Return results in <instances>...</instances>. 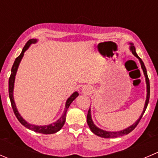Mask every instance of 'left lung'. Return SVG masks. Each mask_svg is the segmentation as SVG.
<instances>
[{
    "label": "left lung",
    "mask_w": 158,
    "mask_h": 158,
    "mask_svg": "<svg viewBox=\"0 0 158 158\" xmlns=\"http://www.w3.org/2000/svg\"><path fill=\"white\" fill-rule=\"evenodd\" d=\"M131 51L132 52L133 54L139 59L140 60V64H141V68L143 69V73H144V76L145 78H146V82H147V91H148V94H147V99H146V102H145V106H144V108H143V111L142 113L141 116H140L139 118V120L136 122L135 123L131 126L130 127L127 128V129L123 130V131H118V132H109V131H102V130L99 129L98 127H96V126L94 125L93 123V120H92V118H91V112H90V109L88 111V114H87V123H88L89 127L90 130L92 131V132L93 134H95L96 135L99 136V137H103V138H114V137H120V136H123V135H126V134H128L129 133H131V131H134L136 127L137 126V124L139 123L140 120H141L142 116H143V113H144L145 110H146L147 106L148 105V102H149V99H150V81H149V78L148 76V73H147V69H146V67H145L144 64H143V61L141 60L140 57L137 56V52H136V49H135V47L133 45V44H131Z\"/></svg>",
    "instance_id": "obj_1"
}]
</instances>
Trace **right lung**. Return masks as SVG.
Listing matches in <instances>:
<instances>
[{
	"instance_id": "1",
	"label": "right lung",
	"mask_w": 158,
	"mask_h": 158,
	"mask_svg": "<svg viewBox=\"0 0 158 158\" xmlns=\"http://www.w3.org/2000/svg\"><path fill=\"white\" fill-rule=\"evenodd\" d=\"M37 41L35 39H30L27 42V43L25 44V45L23 48L22 52L20 54L19 56L16 58L15 62H14L13 65H12L11 68V73H10V78H9L8 81V92H9V97H10V103H11L12 109H13V111L15 115L16 116L17 119L18 120V121L24 126L25 127H27V129L31 130V131H35V132L37 133H41V134H55V133L58 132L59 131H60L62 129V127H63L64 123L65 122V115H66V112L68 110L70 104L72 103L73 100L79 96V93L77 92H75L66 101V103H65V111H64V113L62 114V116H61L60 119L59 120L56 122V123H52V124L48 125V126H35V125L29 124L28 123L25 121L24 120H23V118L20 116L19 113L17 110L16 106H15V102H14V97H13V89H14V83H15V75H16L17 69H18V67L19 65L20 62H21V59H22L23 56H24V53L26 50L27 49V48L29 47V45L32 43H35Z\"/></svg>"
}]
</instances>
